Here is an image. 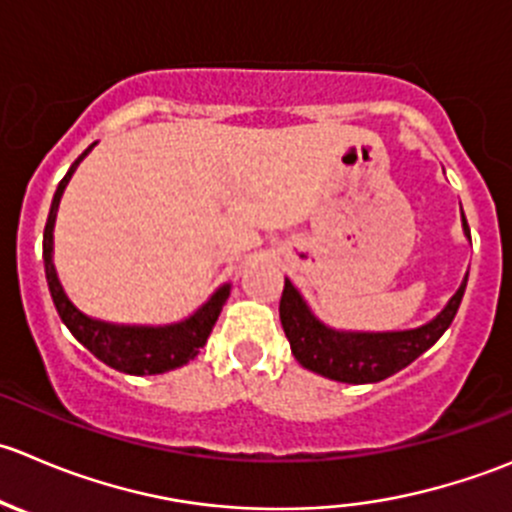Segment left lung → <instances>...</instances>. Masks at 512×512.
Wrapping results in <instances>:
<instances>
[{
	"instance_id": "obj_1",
	"label": "left lung",
	"mask_w": 512,
	"mask_h": 512,
	"mask_svg": "<svg viewBox=\"0 0 512 512\" xmlns=\"http://www.w3.org/2000/svg\"><path fill=\"white\" fill-rule=\"evenodd\" d=\"M463 231L470 239L465 214ZM465 283H468V276L433 321L411 331H336L313 316L308 303L288 278L283 283L278 313H281V326L291 343V353L303 368L331 381L361 386V383H378L393 376L401 368L411 366L421 353H426L453 323L463 301Z\"/></svg>"
}]
</instances>
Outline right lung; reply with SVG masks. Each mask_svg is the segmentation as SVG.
Masks as SVG:
<instances>
[{
    "mask_svg": "<svg viewBox=\"0 0 512 512\" xmlns=\"http://www.w3.org/2000/svg\"><path fill=\"white\" fill-rule=\"evenodd\" d=\"M91 149H94V144L74 161L67 176L59 181L57 194L52 199V209H49L47 226H44V271H47L49 293H52V301L64 326L72 331V336L84 348H89L109 368L129 373V376H156V373L174 371V368L196 358L199 348L206 346V338H209L211 328H214L216 318H219L221 308L229 298L231 286L224 283L199 311H194L184 321L169 323V326H119V323L96 321V318L79 311L64 293L57 268H54V221H57L59 201H62V194L67 189L69 179H72L74 169Z\"/></svg>",
    "mask_w": 512,
    "mask_h": 512,
    "instance_id": "add662e5",
    "label": "right lung"
}]
</instances>
